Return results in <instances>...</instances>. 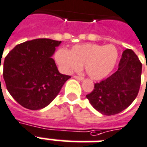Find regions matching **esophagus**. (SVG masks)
<instances>
[{
  "instance_id": "esophagus-1",
  "label": "esophagus",
  "mask_w": 147,
  "mask_h": 147,
  "mask_svg": "<svg viewBox=\"0 0 147 147\" xmlns=\"http://www.w3.org/2000/svg\"><path fill=\"white\" fill-rule=\"evenodd\" d=\"M74 78L75 79H76V80H84V77H82V76H74Z\"/></svg>"
}]
</instances>
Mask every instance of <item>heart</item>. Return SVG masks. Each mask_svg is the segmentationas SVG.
Instances as JSON below:
<instances>
[{
    "instance_id": "obj_1",
    "label": "heart",
    "mask_w": 147,
    "mask_h": 147,
    "mask_svg": "<svg viewBox=\"0 0 147 147\" xmlns=\"http://www.w3.org/2000/svg\"><path fill=\"white\" fill-rule=\"evenodd\" d=\"M57 63L65 72L79 71L84 66L88 76L95 80L112 72L119 59V51L113 45L84 44L75 45L67 52L59 49L55 54Z\"/></svg>"
}]
</instances>
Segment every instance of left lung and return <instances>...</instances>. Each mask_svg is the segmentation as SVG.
Wrapping results in <instances>:
<instances>
[{
	"label": "left lung",
	"instance_id": "8db88e82",
	"mask_svg": "<svg viewBox=\"0 0 147 147\" xmlns=\"http://www.w3.org/2000/svg\"><path fill=\"white\" fill-rule=\"evenodd\" d=\"M142 63L131 49L122 54L118 70L105 80L95 84L86 95L91 106L104 115H112L127 108L138 95L141 84Z\"/></svg>",
	"mask_w": 147,
	"mask_h": 147
}]
</instances>
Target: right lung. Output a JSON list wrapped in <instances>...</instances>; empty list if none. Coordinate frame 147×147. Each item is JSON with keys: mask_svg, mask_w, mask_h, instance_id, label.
Masks as SVG:
<instances>
[{"mask_svg": "<svg viewBox=\"0 0 147 147\" xmlns=\"http://www.w3.org/2000/svg\"><path fill=\"white\" fill-rule=\"evenodd\" d=\"M60 44L51 39H36L16 45L5 57L3 77L6 88L24 107L33 111L45 108L71 78L59 73L52 59Z\"/></svg>", "mask_w": 147, "mask_h": 147, "instance_id": "right-lung-1", "label": "right lung"}]
</instances>
